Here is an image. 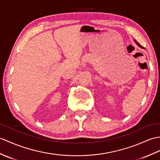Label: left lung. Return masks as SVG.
Instances as JSON below:
<instances>
[{
    "label": "left lung",
    "instance_id": "left-lung-1",
    "mask_svg": "<svg viewBox=\"0 0 160 160\" xmlns=\"http://www.w3.org/2000/svg\"><path fill=\"white\" fill-rule=\"evenodd\" d=\"M135 42H136V43H137V45H138V46H139V47H140V48H143V47H142V46H141V45H140V43H138V42H136V40H135Z\"/></svg>",
    "mask_w": 160,
    "mask_h": 160
}]
</instances>
